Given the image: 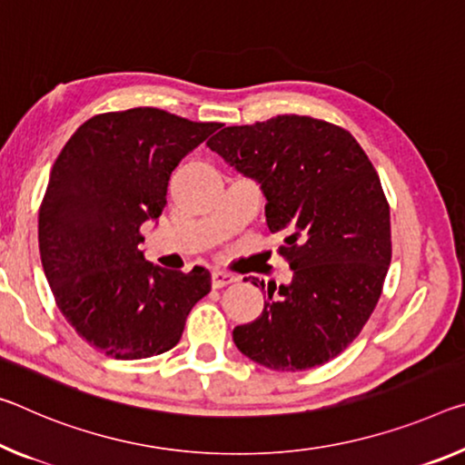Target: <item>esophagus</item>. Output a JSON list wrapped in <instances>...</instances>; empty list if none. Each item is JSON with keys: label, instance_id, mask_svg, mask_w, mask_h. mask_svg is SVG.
<instances>
[{"label": "esophagus", "instance_id": "obj_1", "mask_svg": "<svg viewBox=\"0 0 465 465\" xmlns=\"http://www.w3.org/2000/svg\"><path fill=\"white\" fill-rule=\"evenodd\" d=\"M211 279H213V287H217V290H219V287H225V285L238 282V277L232 275V272L219 271V269H215V271L211 272Z\"/></svg>", "mask_w": 465, "mask_h": 465}]
</instances>
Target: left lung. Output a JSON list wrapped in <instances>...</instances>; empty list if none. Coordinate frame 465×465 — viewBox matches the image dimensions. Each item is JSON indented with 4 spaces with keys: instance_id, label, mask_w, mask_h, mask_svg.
I'll use <instances>...</instances> for the list:
<instances>
[{
    "instance_id": "8db88e82",
    "label": "left lung",
    "mask_w": 465,
    "mask_h": 465,
    "mask_svg": "<svg viewBox=\"0 0 465 465\" xmlns=\"http://www.w3.org/2000/svg\"><path fill=\"white\" fill-rule=\"evenodd\" d=\"M206 146L259 183L293 271L277 297L269 287L259 319L233 329V343L271 371L329 362L371 319L391 264V217L371 159L348 130L308 115L227 126Z\"/></svg>"
}]
</instances>
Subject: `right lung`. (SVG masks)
I'll return each instance as SVG.
<instances>
[{
    "instance_id": "1",
    "label": "right lung",
    "mask_w": 465,
    "mask_h": 465,
    "mask_svg": "<svg viewBox=\"0 0 465 465\" xmlns=\"http://www.w3.org/2000/svg\"><path fill=\"white\" fill-rule=\"evenodd\" d=\"M219 128L154 107L101 114L55 159L39 211L43 271L65 321L109 358L172 350L211 292L204 267L161 269L138 244L165 209L169 175Z\"/></svg>"
}]
</instances>
